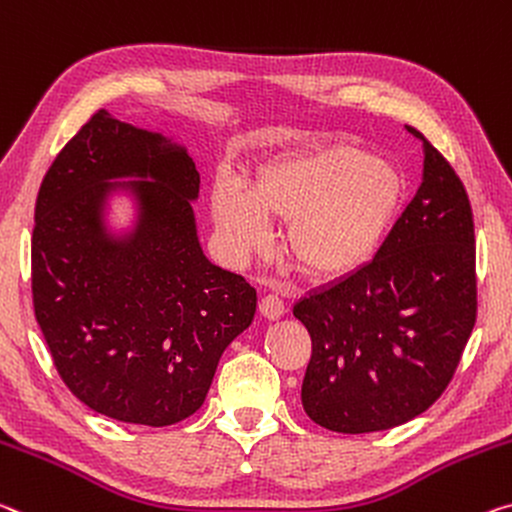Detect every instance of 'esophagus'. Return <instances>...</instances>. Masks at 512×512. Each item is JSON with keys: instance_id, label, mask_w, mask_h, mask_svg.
<instances>
[{"instance_id": "esophagus-1", "label": "esophagus", "mask_w": 512, "mask_h": 512, "mask_svg": "<svg viewBox=\"0 0 512 512\" xmlns=\"http://www.w3.org/2000/svg\"><path fill=\"white\" fill-rule=\"evenodd\" d=\"M259 312H262V314L266 316V319L275 321V319H280V316L287 312V307H285V303H282L280 296L266 294V296L262 298V303H259Z\"/></svg>"}]
</instances>
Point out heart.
<instances>
[{
  "instance_id": "obj_1",
  "label": "heart",
  "mask_w": 512,
  "mask_h": 512,
  "mask_svg": "<svg viewBox=\"0 0 512 512\" xmlns=\"http://www.w3.org/2000/svg\"><path fill=\"white\" fill-rule=\"evenodd\" d=\"M403 196L401 173L353 145H330L259 168L255 189L218 180L212 216L227 257L269 253L271 218L287 227V253L312 278H339L376 255Z\"/></svg>"
}]
</instances>
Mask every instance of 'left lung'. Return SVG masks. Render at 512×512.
<instances>
[{
    "label": "left lung",
    "mask_w": 512,
    "mask_h": 512,
    "mask_svg": "<svg viewBox=\"0 0 512 512\" xmlns=\"http://www.w3.org/2000/svg\"><path fill=\"white\" fill-rule=\"evenodd\" d=\"M421 184L371 262L300 298L312 337L300 401L335 433H376L431 408L476 321L474 218L465 186L417 129Z\"/></svg>",
    "instance_id": "1"
}]
</instances>
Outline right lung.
<instances>
[{
    "instance_id": "add662e5",
    "label": "right lung",
    "mask_w": 512,
    "mask_h": 512,
    "mask_svg": "<svg viewBox=\"0 0 512 512\" xmlns=\"http://www.w3.org/2000/svg\"><path fill=\"white\" fill-rule=\"evenodd\" d=\"M200 173L170 136L97 111L40 184L31 237L36 321L72 394L104 417L170 426L191 417L257 291L212 264L193 202ZM135 218L116 231L110 202Z\"/></svg>"
}]
</instances>
